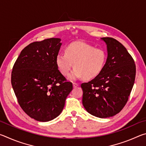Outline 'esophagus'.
Returning <instances> with one entry per match:
<instances>
[{"label": "esophagus", "mask_w": 146, "mask_h": 146, "mask_svg": "<svg viewBox=\"0 0 146 146\" xmlns=\"http://www.w3.org/2000/svg\"><path fill=\"white\" fill-rule=\"evenodd\" d=\"M73 88H76L78 86V84L76 83V82H73Z\"/></svg>", "instance_id": "1"}]
</instances>
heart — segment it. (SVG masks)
I'll use <instances>...</instances> for the list:
<instances>
[{
  "label": "heart",
  "instance_id": "heart-1",
  "mask_svg": "<svg viewBox=\"0 0 146 146\" xmlns=\"http://www.w3.org/2000/svg\"><path fill=\"white\" fill-rule=\"evenodd\" d=\"M64 53L56 56L55 62L59 71L71 79L84 78L90 80L102 72L107 61L108 55L102 48L95 47L82 42H74L66 47Z\"/></svg>",
  "mask_w": 146,
  "mask_h": 146
}]
</instances>
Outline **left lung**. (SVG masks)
<instances>
[{"instance_id": "8db88e82", "label": "left lung", "mask_w": 146, "mask_h": 146, "mask_svg": "<svg viewBox=\"0 0 146 146\" xmlns=\"http://www.w3.org/2000/svg\"><path fill=\"white\" fill-rule=\"evenodd\" d=\"M108 58L102 72L92 80L82 83V104L91 115L113 117L126 104L136 75V66L126 48L116 39L104 37Z\"/></svg>"}]
</instances>
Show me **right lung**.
<instances>
[{"mask_svg": "<svg viewBox=\"0 0 146 146\" xmlns=\"http://www.w3.org/2000/svg\"><path fill=\"white\" fill-rule=\"evenodd\" d=\"M60 39L51 38L29 44L21 51L11 72V85L20 106L27 115L48 122L60 114L73 90L56 65Z\"/></svg>", "mask_w": 146, "mask_h": 146, "instance_id": "right-lung-1", "label": "right lung"}]
</instances>
